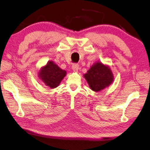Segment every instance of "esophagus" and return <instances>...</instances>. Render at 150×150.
<instances>
[{"label":"esophagus","instance_id":"34e87169","mask_svg":"<svg viewBox=\"0 0 150 150\" xmlns=\"http://www.w3.org/2000/svg\"><path fill=\"white\" fill-rule=\"evenodd\" d=\"M78 68H79V65L78 64H74L72 65V70L74 71V72H76L78 71Z\"/></svg>","mask_w":150,"mask_h":150}]
</instances>
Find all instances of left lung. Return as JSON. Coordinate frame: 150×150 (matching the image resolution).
<instances>
[{
    "mask_svg": "<svg viewBox=\"0 0 150 150\" xmlns=\"http://www.w3.org/2000/svg\"><path fill=\"white\" fill-rule=\"evenodd\" d=\"M90 89L99 92L112 84L114 76L109 66L101 62H96L84 75Z\"/></svg>",
    "mask_w": 150,
    "mask_h": 150,
    "instance_id": "left-lung-1",
    "label": "left lung"
}]
</instances>
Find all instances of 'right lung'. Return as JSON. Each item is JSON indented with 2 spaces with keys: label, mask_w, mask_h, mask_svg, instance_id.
Here are the masks:
<instances>
[{
  "label": "right lung",
  "mask_w": 150,
  "mask_h": 150,
  "mask_svg": "<svg viewBox=\"0 0 150 150\" xmlns=\"http://www.w3.org/2000/svg\"><path fill=\"white\" fill-rule=\"evenodd\" d=\"M66 74L65 70L59 68L52 61H49L47 64L41 68L38 76L47 86L55 88L60 84Z\"/></svg>",
  "instance_id": "right-lung-1"
}]
</instances>
